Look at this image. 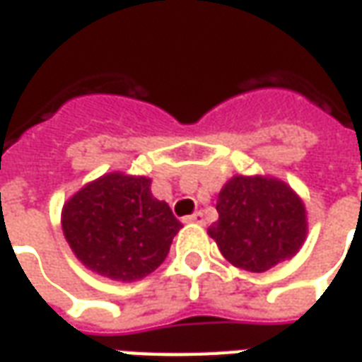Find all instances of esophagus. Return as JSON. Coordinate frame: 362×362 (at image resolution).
<instances>
[{
    "label": "esophagus",
    "instance_id": "obj_1",
    "mask_svg": "<svg viewBox=\"0 0 362 362\" xmlns=\"http://www.w3.org/2000/svg\"><path fill=\"white\" fill-rule=\"evenodd\" d=\"M184 221H186V223H196V225H205V217L202 211H196L194 215H189V217H186Z\"/></svg>",
    "mask_w": 362,
    "mask_h": 362
}]
</instances>
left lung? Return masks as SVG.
<instances>
[{
    "label": "left lung",
    "instance_id": "obj_1",
    "mask_svg": "<svg viewBox=\"0 0 362 362\" xmlns=\"http://www.w3.org/2000/svg\"><path fill=\"white\" fill-rule=\"evenodd\" d=\"M217 213L207 235L246 272H267L293 258L308 233L303 199L273 176H233L219 192Z\"/></svg>",
    "mask_w": 362,
    "mask_h": 362
}]
</instances>
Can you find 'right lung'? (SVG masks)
I'll list each match as a JSON object with an SVG mask.
<instances>
[{
    "mask_svg": "<svg viewBox=\"0 0 362 362\" xmlns=\"http://www.w3.org/2000/svg\"><path fill=\"white\" fill-rule=\"evenodd\" d=\"M182 223L151 194V178L108 173L85 184L62 209L75 258L106 279L139 281L157 269Z\"/></svg>",
    "mask_w": 362,
    "mask_h": 362,
    "instance_id": "obj_1",
    "label": "right lung"
}]
</instances>
